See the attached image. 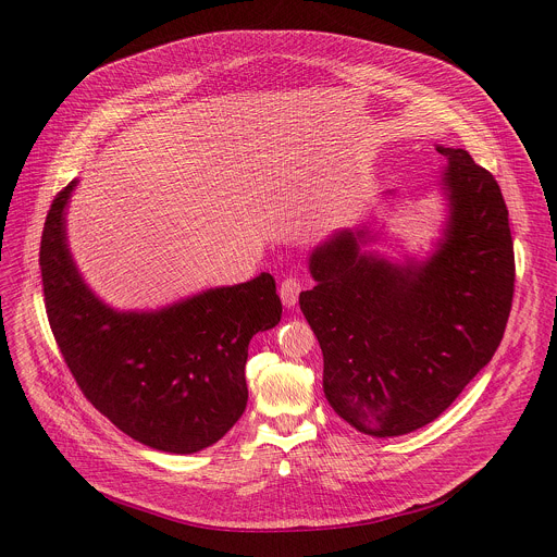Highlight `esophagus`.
Returning <instances> with one entry per match:
<instances>
[{
    "instance_id": "obj_1",
    "label": "esophagus",
    "mask_w": 557,
    "mask_h": 557,
    "mask_svg": "<svg viewBox=\"0 0 557 557\" xmlns=\"http://www.w3.org/2000/svg\"><path fill=\"white\" fill-rule=\"evenodd\" d=\"M301 293V284L297 277H284L280 284V297L286 308H293L297 304V297Z\"/></svg>"
}]
</instances>
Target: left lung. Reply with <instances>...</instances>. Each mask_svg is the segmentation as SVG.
Returning <instances> with one entry per match:
<instances>
[{"mask_svg": "<svg viewBox=\"0 0 557 557\" xmlns=\"http://www.w3.org/2000/svg\"><path fill=\"white\" fill-rule=\"evenodd\" d=\"M447 158V220L436 251L394 264L361 247L368 226L333 233L310 253L317 282L299 308L324 352L333 410L370 436H401L441 417L498 350L516 262L496 178L465 149Z\"/></svg>", "mask_w": 557, "mask_h": 557, "instance_id": "obj_1", "label": "left lung"}]
</instances>
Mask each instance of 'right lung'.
I'll return each mask as SVG.
<instances>
[{
    "label": "right lung",
    "instance_id": "obj_1",
    "mask_svg": "<svg viewBox=\"0 0 557 557\" xmlns=\"http://www.w3.org/2000/svg\"><path fill=\"white\" fill-rule=\"evenodd\" d=\"M74 187L52 200L39 251L48 322L72 376L103 417L147 447L194 454L218 443L247 408L249 342L282 317L273 275L161 310H114L88 288L67 249Z\"/></svg>",
    "mask_w": 557,
    "mask_h": 557
}]
</instances>
